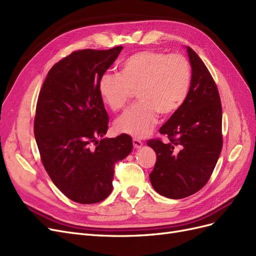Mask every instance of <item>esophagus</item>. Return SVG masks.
<instances>
[{"label": "esophagus", "instance_id": "1", "mask_svg": "<svg viewBox=\"0 0 256 256\" xmlns=\"http://www.w3.org/2000/svg\"><path fill=\"white\" fill-rule=\"evenodd\" d=\"M132 143H134V148H140V147L142 146V142H141V140H138V138H134V140H132Z\"/></svg>", "mask_w": 256, "mask_h": 256}]
</instances>
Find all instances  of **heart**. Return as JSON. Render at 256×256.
Listing matches in <instances>:
<instances>
[{
  "label": "heart",
  "mask_w": 256,
  "mask_h": 256,
  "mask_svg": "<svg viewBox=\"0 0 256 256\" xmlns=\"http://www.w3.org/2000/svg\"><path fill=\"white\" fill-rule=\"evenodd\" d=\"M191 66L182 54L145 50L122 62L120 74L100 76L98 92L104 102L114 112L125 108L136 90L140 102L115 122V129L132 136H145L162 116L174 114L188 97Z\"/></svg>",
  "instance_id": "b5f03b06"
}]
</instances>
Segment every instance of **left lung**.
<instances>
[{
    "label": "left lung",
    "mask_w": 256,
    "mask_h": 256,
    "mask_svg": "<svg viewBox=\"0 0 256 256\" xmlns=\"http://www.w3.org/2000/svg\"><path fill=\"white\" fill-rule=\"evenodd\" d=\"M192 69L184 104L159 129L168 142L150 138L157 154L150 180L159 194L184 198L202 189L222 150V106L218 88L204 62L187 47Z\"/></svg>",
    "instance_id": "8db88e82"
}]
</instances>
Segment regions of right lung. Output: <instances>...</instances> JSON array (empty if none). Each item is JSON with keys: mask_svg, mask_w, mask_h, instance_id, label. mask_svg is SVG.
I'll list each match as a JSON object with an SVG mask.
<instances>
[{"mask_svg": "<svg viewBox=\"0 0 256 256\" xmlns=\"http://www.w3.org/2000/svg\"><path fill=\"white\" fill-rule=\"evenodd\" d=\"M122 49L74 51L52 66L38 95L34 134L44 168L53 184L80 204L109 196L115 164L132 150L125 134L98 140L109 124L98 82Z\"/></svg>", "mask_w": 256, "mask_h": 256, "instance_id": "1", "label": "right lung"}]
</instances>
